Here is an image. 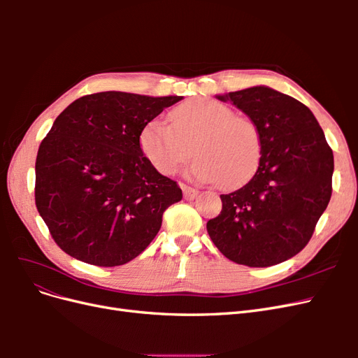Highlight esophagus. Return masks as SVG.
<instances>
[{
    "label": "esophagus",
    "mask_w": 358,
    "mask_h": 358,
    "mask_svg": "<svg viewBox=\"0 0 358 358\" xmlns=\"http://www.w3.org/2000/svg\"><path fill=\"white\" fill-rule=\"evenodd\" d=\"M182 191H183V199L185 200H194L200 196V191L194 189L191 187H187V185H182Z\"/></svg>",
    "instance_id": "34e87169"
}]
</instances>
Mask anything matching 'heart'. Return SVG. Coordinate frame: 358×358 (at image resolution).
<instances>
[{
	"label": "heart",
	"mask_w": 358,
	"mask_h": 358,
	"mask_svg": "<svg viewBox=\"0 0 358 358\" xmlns=\"http://www.w3.org/2000/svg\"><path fill=\"white\" fill-rule=\"evenodd\" d=\"M169 121H150L138 136L143 155L162 175L175 173L192 152L197 159L188 173L200 182L224 179L225 187H237L254 175L262 137L249 117L220 101L194 99L173 109Z\"/></svg>",
	"instance_id": "1"
}]
</instances>
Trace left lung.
Wrapping results in <instances>:
<instances>
[{
    "label": "left lung",
    "mask_w": 358,
    "mask_h": 358,
    "mask_svg": "<svg viewBox=\"0 0 358 358\" xmlns=\"http://www.w3.org/2000/svg\"><path fill=\"white\" fill-rule=\"evenodd\" d=\"M216 99L233 103L257 125L262 157L251 180L222 194V210L208 222V233L237 264H279L308 245L327 208L333 152L317 117L287 94L259 85Z\"/></svg>",
    "instance_id": "1"
}]
</instances>
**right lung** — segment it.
Returning <instances> with one entry per match:
<instances>
[{"label": "right lung", "mask_w": 358, "mask_h": 358, "mask_svg": "<svg viewBox=\"0 0 358 358\" xmlns=\"http://www.w3.org/2000/svg\"><path fill=\"white\" fill-rule=\"evenodd\" d=\"M180 100L107 91L80 96L55 119L38 148L36 204L64 252L113 267L154 241L182 189L146 159L138 136Z\"/></svg>", "instance_id": "obj_1"}]
</instances>
